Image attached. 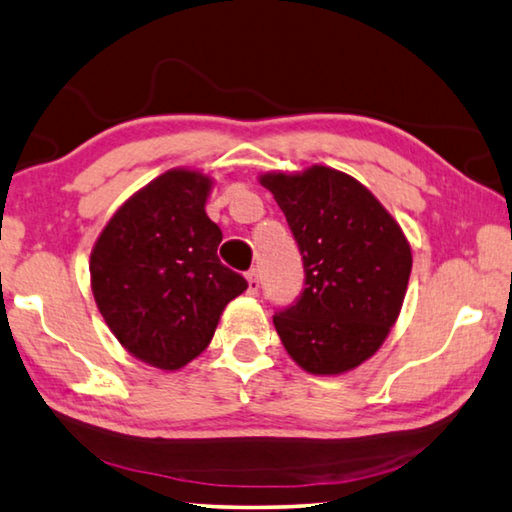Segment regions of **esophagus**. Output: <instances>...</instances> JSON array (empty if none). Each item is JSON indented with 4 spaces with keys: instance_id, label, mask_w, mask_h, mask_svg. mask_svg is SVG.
Wrapping results in <instances>:
<instances>
[{
    "instance_id": "esophagus-1",
    "label": "esophagus",
    "mask_w": 512,
    "mask_h": 512,
    "mask_svg": "<svg viewBox=\"0 0 512 512\" xmlns=\"http://www.w3.org/2000/svg\"><path fill=\"white\" fill-rule=\"evenodd\" d=\"M246 280H248V296H257V291H259V273H257V268H250V271L246 273Z\"/></svg>"
}]
</instances>
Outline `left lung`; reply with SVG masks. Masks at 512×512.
<instances>
[{
    "label": "left lung",
    "mask_w": 512,
    "mask_h": 512,
    "mask_svg": "<svg viewBox=\"0 0 512 512\" xmlns=\"http://www.w3.org/2000/svg\"><path fill=\"white\" fill-rule=\"evenodd\" d=\"M287 216L305 291L273 316L284 350L311 375H341L375 354L400 316L413 266L404 232L370 189L314 164L259 176Z\"/></svg>",
    "instance_id": "obj_1"
}]
</instances>
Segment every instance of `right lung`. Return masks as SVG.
<instances>
[{
	"instance_id": "right-lung-1",
	"label": "right lung",
	"mask_w": 512,
	"mask_h": 512,
	"mask_svg": "<svg viewBox=\"0 0 512 512\" xmlns=\"http://www.w3.org/2000/svg\"><path fill=\"white\" fill-rule=\"evenodd\" d=\"M214 180L169 169L112 214L90 255L94 302L135 359L180 370L210 345L225 305L248 289L216 257L205 214Z\"/></svg>"
}]
</instances>
